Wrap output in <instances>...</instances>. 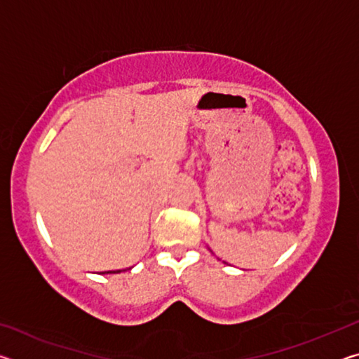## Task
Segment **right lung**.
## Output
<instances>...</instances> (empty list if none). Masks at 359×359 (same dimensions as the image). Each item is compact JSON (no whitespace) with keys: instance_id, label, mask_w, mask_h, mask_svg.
I'll return each instance as SVG.
<instances>
[{"instance_id":"add662e5","label":"right lung","mask_w":359,"mask_h":359,"mask_svg":"<svg viewBox=\"0 0 359 359\" xmlns=\"http://www.w3.org/2000/svg\"><path fill=\"white\" fill-rule=\"evenodd\" d=\"M121 271H107V272H102V274H118Z\"/></svg>"}]
</instances>
